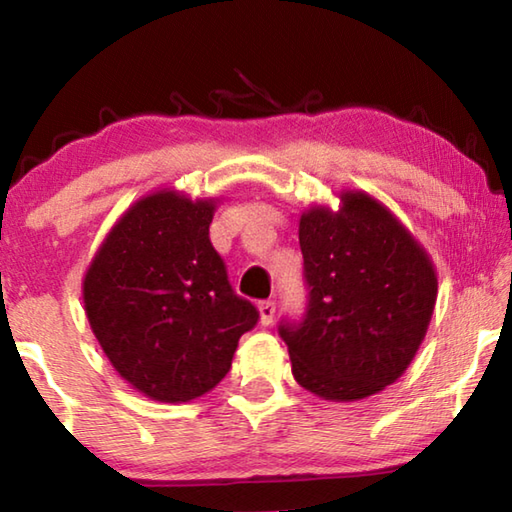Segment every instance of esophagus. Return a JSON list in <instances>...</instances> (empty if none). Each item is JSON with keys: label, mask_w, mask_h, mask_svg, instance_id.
I'll return each instance as SVG.
<instances>
[{"label": "esophagus", "mask_w": 512, "mask_h": 512, "mask_svg": "<svg viewBox=\"0 0 512 512\" xmlns=\"http://www.w3.org/2000/svg\"><path fill=\"white\" fill-rule=\"evenodd\" d=\"M257 309H259V320H262V325H271L275 318V302L264 300V302H259Z\"/></svg>", "instance_id": "34e87169"}]
</instances>
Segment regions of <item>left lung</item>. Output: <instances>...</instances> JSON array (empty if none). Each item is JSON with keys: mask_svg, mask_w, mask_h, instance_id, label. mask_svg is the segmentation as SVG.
<instances>
[{"mask_svg": "<svg viewBox=\"0 0 512 512\" xmlns=\"http://www.w3.org/2000/svg\"><path fill=\"white\" fill-rule=\"evenodd\" d=\"M307 316L282 325L291 372L329 402H357L395 384L427 334L438 273L413 232L361 189L300 214Z\"/></svg>", "mask_w": 512, "mask_h": 512, "instance_id": "8db88e82", "label": "left lung"}]
</instances>
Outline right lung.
I'll list each match as a JSON object with an SVG mask.
<instances>
[{
  "mask_svg": "<svg viewBox=\"0 0 512 512\" xmlns=\"http://www.w3.org/2000/svg\"><path fill=\"white\" fill-rule=\"evenodd\" d=\"M219 203L155 189L119 216L85 268L92 332L119 377L149 400L183 404L210 393L259 318L210 244Z\"/></svg>",
  "mask_w": 512,
  "mask_h": 512,
  "instance_id": "right-lung-1",
  "label": "right lung"
}]
</instances>
